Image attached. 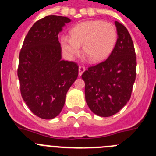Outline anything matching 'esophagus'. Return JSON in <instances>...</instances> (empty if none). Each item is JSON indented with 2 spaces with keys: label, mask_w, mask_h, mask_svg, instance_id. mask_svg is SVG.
Instances as JSON below:
<instances>
[{
  "label": "esophagus",
  "mask_w": 156,
  "mask_h": 156,
  "mask_svg": "<svg viewBox=\"0 0 156 156\" xmlns=\"http://www.w3.org/2000/svg\"><path fill=\"white\" fill-rule=\"evenodd\" d=\"M86 70V68L84 66H79V75L81 76Z\"/></svg>",
  "instance_id": "34e87169"
}]
</instances>
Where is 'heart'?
<instances>
[{"label":"heart","instance_id":"b5f03b06","mask_svg":"<svg viewBox=\"0 0 156 156\" xmlns=\"http://www.w3.org/2000/svg\"><path fill=\"white\" fill-rule=\"evenodd\" d=\"M118 40L115 26L106 21L94 20L81 22L70 30V36L63 35L61 45L69 58L83 51L93 62H101L112 52Z\"/></svg>","mask_w":156,"mask_h":156}]
</instances>
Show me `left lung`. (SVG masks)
<instances>
[{
  "label": "left lung",
  "mask_w": 156,
  "mask_h": 156,
  "mask_svg": "<svg viewBox=\"0 0 156 156\" xmlns=\"http://www.w3.org/2000/svg\"><path fill=\"white\" fill-rule=\"evenodd\" d=\"M118 40L106 60L83 73L85 98L90 109L101 117L118 113L131 98L136 77L135 47L128 29L115 21Z\"/></svg>",
  "instance_id": "left-lung-1"
}]
</instances>
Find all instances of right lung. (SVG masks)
Returning a JSON list of instances; mask_svg holds the SVG:
<instances>
[{
  "label": "right lung",
  "instance_id": "obj_1",
  "mask_svg": "<svg viewBox=\"0 0 156 156\" xmlns=\"http://www.w3.org/2000/svg\"><path fill=\"white\" fill-rule=\"evenodd\" d=\"M71 20L48 15L28 31L19 54L18 76L21 97L31 111L42 119L58 116L66 95L78 76L79 66L62 60L58 35Z\"/></svg>",
  "mask_w": 156,
  "mask_h": 156
}]
</instances>
